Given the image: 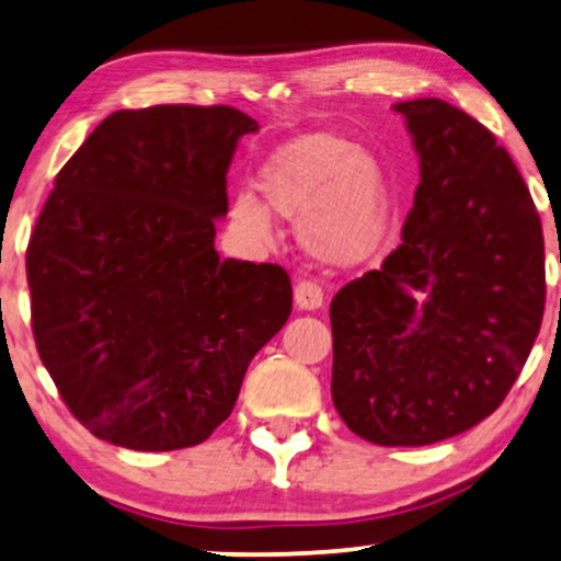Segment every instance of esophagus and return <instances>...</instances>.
I'll use <instances>...</instances> for the list:
<instances>
[{"mask_svg":"<svg viewBox=\"0 0 561 561\" xmlns=\"http://www.w3.org/2000/svg\"><path fill=\"white\" fill-rule=\"evenodd\" d=\"M295 302L299 309H320L324 302V291L317 282L302 279L295 287Z\"/></svg>","mask_w":561,"mask_h":561,"instance_id":"1","label":"esophagus"}]
</instances>
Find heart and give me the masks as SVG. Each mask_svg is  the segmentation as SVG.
Here are the masks:
<instances>
[{
    "label": "heart",
    "instance_id": "obj_1",
    "mask_svg": "<svg viewBox=\"0 0 561 561\" xmlns=\"http://www.w3.org/2000/svg\"><path fill=\"white\" fill-rule=\"evenodd\" d=\"M274 211L299 219L305 247L328 262H360L388 221V188L378 163L355 144L309 133L279 146L259 173ZM233 219L256 239L274 231L272 211L252 194L233 198Z\"/></svg>",
    "mask_w": 561,
    "mask_h": 561
}]
</instances>
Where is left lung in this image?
<instances>
[{
    "label": "left lung",
    "instance_id": "left-lung-1",
    "mask_svg": "<svg viewBox=\"0 0 561 561\" xmlns=\"http://www.w3.org/2000/svg\"><path fill=\"white\" fill-rule=\"evenodd\" d=\"M421 183L403 244L330 305L332 403L378 446L458 436L504 403L545 317V237L494 133L446 100L396 105Z\"/></svg>",
    "mask_w": 561,
    "mask_h": 561
}]
</instances>
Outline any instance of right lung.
Segmentation results:
<instances>
[{
    "label": "right lung",
    "instance_id": "1",
    "mask_svg": "<svg viewBox=\"0 0 561 561\" xmlns=\"http://www.w3.org/2000/svg\"><path fill=\"white\" fill-rule=\"evenodd\" d=\"M229 105L118 111L57 173L27 247L32 334L70 413L133 450L204 443L291 312L279 264L221 259Z\"/></svg>",
    "mask_w": 561,
    "mask_h": 561
}]
</instances>
